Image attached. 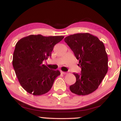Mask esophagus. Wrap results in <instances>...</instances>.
<instances>
[{
    "label": "esophagus",
    "mask_w": 121,
    "mask_h": 121,
    "mask_svg": "<svg viewBox=\"0 0 121 121\" xmlns=\"http://www.w3.org/2000/svg\"><path fill=\"white\" fill-rule=\"evenodd\" d=\"M61 74H67V72H63V71H61Z\"/></svg>",
    "instance_id": "esophagus-1"
}]
</instances>
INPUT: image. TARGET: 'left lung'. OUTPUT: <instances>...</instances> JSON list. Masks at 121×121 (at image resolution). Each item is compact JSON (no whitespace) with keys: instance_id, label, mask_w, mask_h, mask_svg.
I'll return each mask as SVG.
<instances>
[{"instance_id":"left-lung-1","label":"left lung","mask_w":121,"mask_h":121,"mask_svg":"<svg viewBox=\"0 0 121 121\" xmlns=\"http://www.w3.org/2000/svg\"><path fill=\"white\" fill-rule=\"evenodd\" d=\"M65 42L79 60L80 74L74 73L76 81L70 91L85 95L97 89L108 70V57L102 41L89 33H79L66 37Z\"/></svg>"}]
</instances>
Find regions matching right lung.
I'll list each match as a JSON object with an SVG mask.
<instances>
[{
	"label": "right lung",
	"mask_w": 121,
	"mask_h": 121,
	"mask_svg": "<svg viewBox=\"0 0 121 121\" xmlns=\"http://www.w3.org/2000/svg\"><path fill=\"white\" fill-rule=\"evenodd\" d=\"M64 37L31 35L16 43L12 65L19 83L28 93L34 95L47 93L60 75L59 70L49 69L43 62L51 56L54 46Z\"/></svg>",
	"instance_id": "right-lung-1"
}]
</instances>
